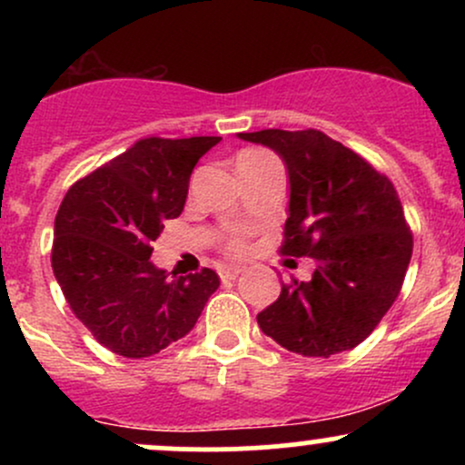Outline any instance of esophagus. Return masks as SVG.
Returning <instances> with one entry per match:
<instances>
[{
    "label": "esophagus",
    "instance_id": "esophagus-1",
    "mask_svg": "<svg viewBox=\"0 0 465 465\" xmlns=\"http://www.w3.org/2000/svg\"><path fill=\"white\" fill-rule=\"evenodd\" d=\"M240 273H242V269H240V266H225V269L221 271V277L223 280H236Z\"/></svg>",
    "mask_w": 465,
    "mask_h": 465
}]
</instances>
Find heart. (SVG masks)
Listing matches in <instances>:
<instances>
[{"label":"heart","mask_w":465,"mask_h":465,"mask_svg":"<svg viewBox=\"0 0 465 465\" xmlns=\"http://www.w3.org/2000/svg\"><path fill=\"white\" fill-rule=\"evenodd\" d=\"M223 249L229 255H242L247 251V242H244V238L240 233H229L225 242H223Z\"/></svg>","instance_id":"1"}]
</instances>
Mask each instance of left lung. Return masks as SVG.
<instances>
[{
	"instance_id": "left-lung-1",
	"label": "left lung",
	"mask_w": 465,
	"mask_h": 465,
	"mask_svg": "<svg viewBox=\"0 0 465 465\" xmlns=\"http://www.w3.org/2000/svg\"><path fill=\"white\" fill-rule=\"evenodd\" d=\"M282 157L291 199L282 255L312 258L308 282L282 284L258 325L282 348L322 356L356 348L396 302L413 236L385 174L322 131L238 133Z\"/></svg>"
}]
</instances>
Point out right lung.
<instances>
[{"label":"right lung","mask_w":465,"mask_h":465,"mask_svg":"<svg viewBox=\"0 0 465 465\" xmlns=\"http://www.w3.org/2000/svg\"><path fill=\"white\" fill-rule=\"evenodd\" d=\"M221 137H146L67 190L54 221L52 269L72 312L100 345L153 356L194 328L221 280L151 262L163 223L188 199L190 174Z\"/></svg>","instance_id":"obj_1"}]
</instances>
